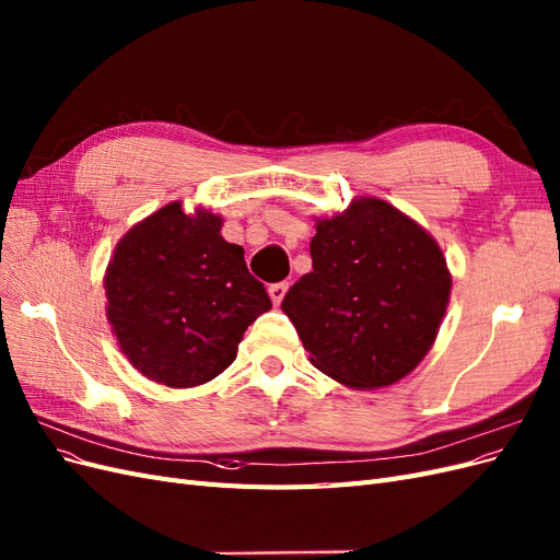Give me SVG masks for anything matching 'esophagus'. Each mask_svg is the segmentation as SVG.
<instances>
[{"label": "esophagus", "instance_id": "34e87169", "mask_svg": "<svg viewBox=\"0 0 560 560\" xmlns=\"http://www.w3.org/2000/svg\"><path fill=\"white\" fill-rule=\"evenodd\" d=\"M287 290H290V282H276V284L268 287V294H270V299H273L276 306H280L284 294H287Z\"/></svg>", "mask_w": 560, "mask_h": 560}]
</instances>
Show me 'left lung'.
<instances>
[{"mask_svg":"<svg viewBox=\"0 0 560 560\" xmlns=\"http://www.w3.org/2000/svg\"><path fill=\"white\" fill-rule=\"evenodd\" d=\"M313 270L284 294L311 362L354 389L387 387L430 352L451 299L432 235L389 202L360 196L315 219Z\"/></svg>","mask_w":560,"mask_h":560,"instance_id":"8db88e82","label":"left lung"}]
</instances>
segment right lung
Segmentation results:
<instances>
[{
    "mask_svg": "<svg viewBox=\"0 0 560 560\" xmlns=\"http://www.w3.org/2000/svg\"><path fill=\"white\" fill-rule=\"evenodd\" d=\"M224 219L167 202L116 243L105 270L107 319L118 348L149 381L196 387L217 378L245 329L270 308L245 249L222 238Z\"/></svg>",
    "mask_w": 560,
    "mask_h": 560,
    "instance_id": "add662e5",
    "label": "right lung"
}]
</instances>
